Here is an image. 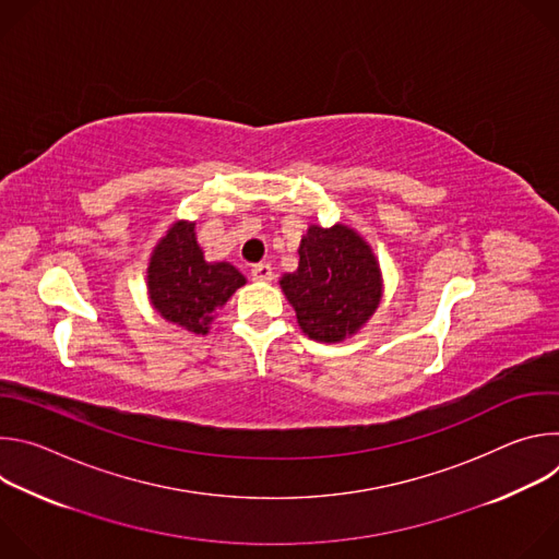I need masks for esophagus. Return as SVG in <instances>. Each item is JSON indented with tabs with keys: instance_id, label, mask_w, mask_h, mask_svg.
<instances>
[{
	"instance_id": "34e87169",
	"label": "esophagus",
	"mask_w": 559,
	"mask_h": 559,
	"mask_svg": "<svg viewBox=\"0 0 559 559\" xmlns=\"http://www.w3.org/2000/svg\"><path fill=\"white\" fill-rule=\"evenodd\" d=\"M252 278H254V281H272V278H274L272 265H270V263L252 265Z\"/></svg>"
}]
</instances>
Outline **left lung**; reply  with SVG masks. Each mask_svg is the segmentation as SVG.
Returning <instances> with one entry per match:
<instances>
[{"mask_svg": "<svg viewBox=\"0 0 559 559\" xmlns=\"http://www.w3.org/2000/svg\"><path fill=\"white\" fill-rule=\"evenodd\" d=\"M298 254V270L281 278L298 325L313 341L341 343L369 321L380 302L376 257L345 225H311Z\"/></svg>", "mask_w": 559, "mask_h": 559, "instance_id": "left-lung-1", "label": "left lung"}]
</instances>
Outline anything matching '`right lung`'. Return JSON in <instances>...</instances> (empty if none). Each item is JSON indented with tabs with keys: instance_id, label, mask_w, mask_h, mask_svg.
Instances as JSON below:
<instances>
[{
	"instance_id": "obj_1",
	"label": "right lung",
	"mask_w": 559,
	"mask_h": 559,
	"mask_svg": "<svg viewBox=\"0 0 559 559\" xmlns=\"http://www.w3.org/2000/svg\"><path fill=\"white\" fill-rule=\"evenodd\" d=\"M246 285L229 263H207L194 236V223L179 221L154 248L147 267V292L166 321L192 334H207L218 307Z\"/></svg>"
}]
</instances>
